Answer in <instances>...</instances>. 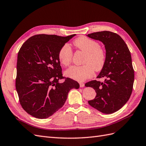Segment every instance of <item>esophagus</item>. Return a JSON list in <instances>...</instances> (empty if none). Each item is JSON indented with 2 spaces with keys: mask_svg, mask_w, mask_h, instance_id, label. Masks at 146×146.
Here are the masks:
<instances>
[{
  "mask_svg": "<svg viewBox=\"0 0 146 146\" xmlns=\"http://www.w3.org/2000/svg\"><path fill=\"white\" fill-rule=\"evenodd\" d=\"M79 84H80V87H84V86H85V84H84L83 83L80 82V83H79Z\"/></svg>",
  "mask_w": 146,
  "mask_h": 146,
  "instance_id": "obj_1",
  "label": "esophagus"
}]
</instances>
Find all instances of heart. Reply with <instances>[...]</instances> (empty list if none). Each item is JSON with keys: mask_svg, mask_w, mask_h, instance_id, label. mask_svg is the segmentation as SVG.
Here are the masks:
<instances>
[{"mask_svg": "<svg viewBox=\"0 0 146 146\" xmlns=\"http://www.w3.org/2000/svg\"><path fill=\"white\" fill-rule=\"evenodd\" d=\"M74 44L79 50L86 54L83 66H72L66 69L64 75L68 77L79 82L86 80L92 76L94 70L99 71L105 62V53L100 47L99 42L85 36L77 39ZM72 52L68 45H64L58 52L60 63L67 66L71 63Z\"/></svg>", "mask_w": 146, "mask_h": 146, "instance_id": "b5f03b06", "label": "heart"}]
</instances>
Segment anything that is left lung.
I'll return each instance as SVG.
<instances>
[{
  "label": "left lung",
  "mask_w": 146,
  "mask_h": 146,
  "mask_svg": "<svg viewBox=\"0 0 146 146\" xmlns=\"http://www.w3.org/2000/svg\"><path fill=\"white\" fill-rule=\"evenodd\" d=\"M86 36L101 41L106 51L105 64L97 77H105V81L92 80L85 84L96 92V98L88 104L103 113H113L127 102L133 90L135 75L130 50L115 33L103 31Z\"/></svg>",
  "instance_id": "8db88e82"
}]
</instances>
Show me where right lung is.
<instances>
[{
    "label": "right lung",
    "instance_id": "1",
    "mask_svg": "<svg viewBox=\"0 0 146 146\" xmlns=\"http://www.w3.org/2000/svg\"><path fill=\"white\" fill-rule=\"evenodd\" d=\"M76 35H36L21 46L17 55L16 89L22 107L31 116L50 117L64 105L69 91L80 87L70 78L59 82L64 77L58 52Z\"/></svg>",
    "mask_w": 146,
    "mask_h": 146
}]
</instances>
